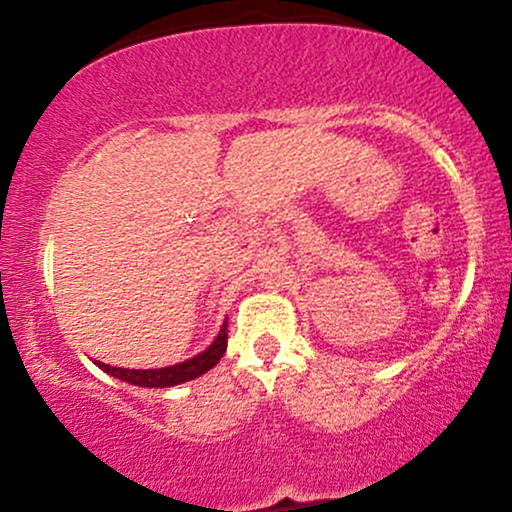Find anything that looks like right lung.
I'll return each instance as SVG.
<instances>
[{"mask_svg": "<svg viewBox=\"0 0 512 512\" xmlns=\"http://www.w3.org/2000/svg\"><path fill=\"white\" fill-rule=\"evenodd\" d=\"M228 322H223L219 337L209 344L207 351L197 354L190 361L175 363V366L168 368H154V370H129V368H115L108 366V363L98 361L96 366L103 370V373L113 375V378L125 380L129 385L137 387H173L180 383H187V380H195L199 375L207 373L209 368H214L216 363L221 361V356L226 354V344H228Z\"/></svg>", "mask_w": 512, "mask_h": 512, "instance_id": "obj_1", "label": "right lung"}]
</instances>
